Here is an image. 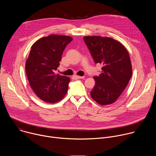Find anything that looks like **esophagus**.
Returning <instances> with one entry per match:
<instances>
[{"mask_svg": "<svg viewBox=\"0 0 156 156\" xmlns=\"http://www.w3.org/2000/svg\"><path fill=\"white\" fill-rule=\"evenodd\" d=\"M73 78L75 79H81L83 78V76H78V75H73Z\"/></svg>", "mask_w": 156, "mask_h": 156, "instance_id": "esophagus-1", "label": "esophagus"}]
</instances>
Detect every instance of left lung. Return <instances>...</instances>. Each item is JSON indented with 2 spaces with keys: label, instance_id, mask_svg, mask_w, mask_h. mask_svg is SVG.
I'll list each match as a JSON object with an SVG mask.
<instances>
[{
  "label": "left lung",
  "instance_id": "8db88e82",
  "mask_svg": "<svg viewBox=\"0 0 156 156\" xmlns=\"http://www.w3.org/2000/svg\"><path fill=\"white\" fill-rule=\"evenodd\" d=\"M85 44L96 63L102 65L101 73L94 76L92 98L101 105L114 103L122 93L132 76V66L126 48L108 37L85 36Z\"/></svg>",
  "mask_w": 156,
  "mask_h": 156
}]
</instances>
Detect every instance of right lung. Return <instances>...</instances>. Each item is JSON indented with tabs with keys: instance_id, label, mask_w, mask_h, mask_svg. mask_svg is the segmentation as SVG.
<instances>
[{
	"instance_id": "1",
	"label": "right lung",
	"mask_w": 156,
	"mask_h": 156,
	"mask_svg": "<svg viewBox=\"0 0 156 156\" xmlns=\"http://www.w3.org/2000/svg\"><path fill=\"white\" fill-rule=\"evenodd\" d=\"M72 40L70 36L52 34L41 38L31 46L26 62V73L35 94L46 102L60 101L68 91L70 78L55 72L64 49Z\"/></svg>"
}]
</instances>
